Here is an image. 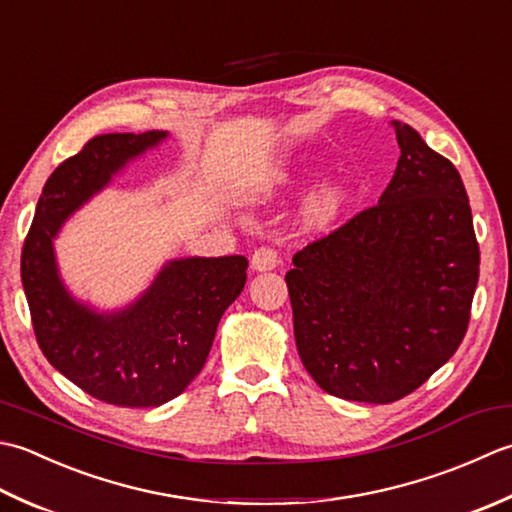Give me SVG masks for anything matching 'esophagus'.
Listing matches in <instances>:
<instances>
[{"label": "esophagus", "mask_w": 512, "mask_h": 512, "mask_svg": "<svg viewBox=\"0 0 512 512\" xmlns=\"http://www.w3.org/2000/svg\"><path fill=\"white\" fill-rule=\"evenodd\" d=\"M278 263H280V256H278V252H276L274 247L263 245V247L254 249V254H252V267H254L256 271H269V269H274Z\"/></svg>", "instance_id": "1"}]
</instances>
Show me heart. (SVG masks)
I'll return each instance as SVG.
<instances>
[{"label":"heart","instance_id":"b5f03b06","mask_svg":"<svg viewBox=\"0 0 512 512\" xmlns=\"http://www.w3.org/2000/svg\"><path fill=\"white\" fill-rule=\"evenodd\" d=\"M347 190L340 183H327L322 185L318 192L311 194V198L305 205V221L309 225H329L333 218L340 214V210L347 203Z\"/></svg>","mask_w":512,"mask_h":512}]
</instances>
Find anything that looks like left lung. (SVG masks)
Masks as SVG:
<instances>
[{
	"instance_id": "1",
	"label": "left lung",
	"mask_w": 512,
	"mask_h": 512,
	"mask_svg": "<svg viewBox=\"0 0 512 512\" xmlns=\"http://www.w3.org/2000/svg\"><path fill=\"white\" fill-rule=\"evenodd\" d=\"M391 128L400 159L380 201L302 247L285 276L311 378L371 404L404 398L448 362L479 278L460 172L411 125Z\"/></svg>"
}]
</instances>
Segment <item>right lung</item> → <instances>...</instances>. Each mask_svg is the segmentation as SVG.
I'll list each match as a JSON object with an SVG mask.
<instances>
[{
    "mask_svg": "<svg viewBox=\"0 0 512 512\" xmlns=\"http://www.w3.org/2000/svg\"><path fill=\"white\" fill-rule=\"evenodd\" d=\"M165 132L99 134L50 174L22 249V283L41 353L95 400L170 402L203 369L225 309L247 280L245 256L174 260L137 305L97 316L61 287L52 238L70 212Z\"/></svg>",
    "mask_w": 512,
    "mask_h": 512,
    "instance_id": "1",
    "label": "right lung"
}]
</instances>
